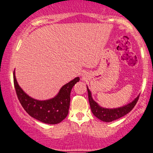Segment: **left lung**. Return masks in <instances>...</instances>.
<instances>
[{"label":"left lung","mask_w":153,"mask_h":153,"mask_svg":"<svg viewBox=\"0 0 153 153\" xmlns=\"http://www.w3.org/2000/svg\"><path fill=\"white\" fill-rule=\"evenodd\" d=\"M87 91L88 101H89L90 107H91L92 113L97 118L104 122H111L113 120L118 119V118H121V117L128 114L130 111H131L132 109L134 108L137 100L139 99V96H140L138 95L132 102L127 105H123L122 107L116 108H103V107L100 106L93 99L90 90L88 89V86Z\"/></svg>","instance_id":"obj_1"}]
</instances>
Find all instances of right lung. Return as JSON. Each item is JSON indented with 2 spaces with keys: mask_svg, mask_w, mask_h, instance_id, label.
<instances>
[{
  "mask_svg": "<svg viewBox=\"0 0 153 153\" xmlns=\"http://www.w3.org/2000/svg\"><path fill=\"white\" fill-rule=\"evenodd\" d=\"M79 77H76L60 88L59 93L48 100H37L28 96L20 88L13 72V81L16 91L22 106L31 117L48 124H57L67 117L70 105L71 88Z\"/></svg>",
  "mask_w": 153,
  "mask_h": 153,
  "instance_id": "right-lung-1",
  "label": "right lung"
}]
</instances>
